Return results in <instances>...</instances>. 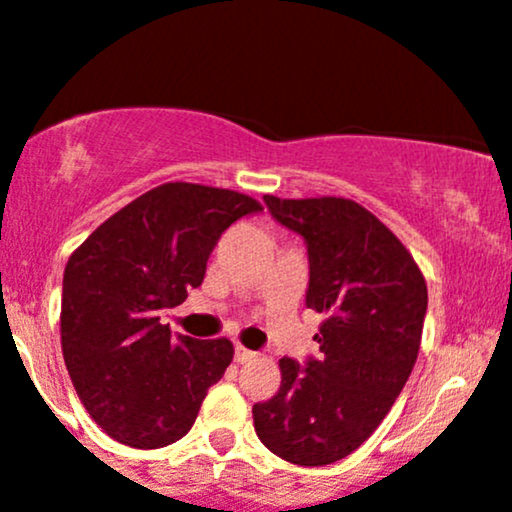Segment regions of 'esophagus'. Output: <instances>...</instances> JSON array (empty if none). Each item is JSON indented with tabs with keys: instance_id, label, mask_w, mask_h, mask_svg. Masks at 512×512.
<instances>
[{
	"instance_id": "esophagus-1",
	"label": "esophagus",
	"mask_w": 512,
	"mask_h": 512,
	"mask_svg": "<svg viewBox=\"0 0 512 512\" xmlns=\"http://www.w3.org/2000/svg\"><path fill=\"white\" fill-rule=\"evenodd\" d=\"M252 358H257L255 351L245 349L243 344H236V361L238 363H248V361H252Z\"/></svg>"
}]
</instances>
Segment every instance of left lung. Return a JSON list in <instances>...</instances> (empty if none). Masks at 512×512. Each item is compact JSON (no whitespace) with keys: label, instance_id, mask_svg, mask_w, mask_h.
Segmentation results:
<instances>
[{"label":"left lung","instance_id":"obj_1","mask_svg":"<svg viewBox=\"0 0 512 512\" xmlns=\"http://www.w3.org/2000/svg\"><path fill=\"white\" fill-rule=\"evenodd\" d=\"M308 245L305 305L325 315L320 356L281 358V387L252 407L257 438L301 467L344 460L383 424L419 356L426 279L390 228L354 199L264 195Z\"/></svg>","mask_w":512,"mask_h":512}]
</instances>
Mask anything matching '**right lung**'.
<instances>
[{
    "label": "right lung",
    "mask_w": 512,
    "mask_h": 512,
    "mask_svg": "<svg viewBox=\"0 0 512 512\" xmlns=\"http://www.w3.org/2000/svg\"><path fill=\"white\" fill-rule=\"evenodd\" d=\"M255 211L262 204L240 192L166 182L115 211L69 257L64 363L81 404L117 443L156 450L180 440L231 366L226 337H173L161 313L202 284L221 233Z\"/></svg>",
    "instance_id": "right-lung-1"
}]
</instances>
